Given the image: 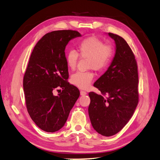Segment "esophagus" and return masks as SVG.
Here are the masks:
<instances>
[{"instance_id": "obj_1", "label": "esophagus", "mask_w": 160, "mask_h": 160, "mask_svg": "<svg viewBox=\"0 0 160 160\" xmlns=\"http://www.w3.org/2000/svg\"><path fill=\"white\" fill-rule=\"evenodd\" d=\"M80 95H87V92L86 91H80Z\"/></svg>"}]
</instances>
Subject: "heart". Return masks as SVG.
Returning <instances> with one entry per match:
<instances>
[{
  "instance_id": "b5f03b06",
  "label": "heart",
  "mask_w": 160,
  "mask_h": 160,
  "mask_svg": "<svg viewBox=\"0 0 160 160\" xmlns=\"http://www.w3.org/2000/svg\"><path fill=\"white\" fill-rule=\"evenodd\" d=\"M76 51L69 50L66 54V62L68 68L75 69L79 54L81 57L88 58V68L101 71L109 65L113 58L114 48L109 43H104L102 39L90 37L81 42L78 45ZM94 78L91 72H77L71 77L72 83L82 89L87 88Z\"/></svg>"
}]
</instances>
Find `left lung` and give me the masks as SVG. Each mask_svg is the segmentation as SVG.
Returning a JSON list of instances; mask_svg holds the SVG:
<instances>
[{
  "label": "left lung",
  "instance_id": "1",
  "mask_svg": "<svg viewBox=\"0 0 160 160\" xmlns=\"http://www.w3.org/2000/svg\"><path fill=\"white\" fill-rule=\"evenodd\" d=\"M108 35L116 43V53L107 71L93 84L102 95L88 93V114L92 126L104 136L116 134L125 127L139 101L135 56L123 38L111 32Z\"/></svg>",
  "mask_w": 160,
  "mask_h": 160
}]
</instances>
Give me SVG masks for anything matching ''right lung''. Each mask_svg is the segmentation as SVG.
Returning <instances> with one entry per match:
<instances>
[{
    "label": "right lung",
    "instance_id": "add662e5",
    "mask_svg": "<svg viewBox=\"0 0 160 160\" xmlns=\"http://www.w3.org/2000/svg\"><path fill=\"white\" fill-rule=\"evenodd\" d=\"M80 36L72 30L48 32L30 57L23 80L26 105L32 120L45 132H55L64 126L80 96L78 88L68 80L65 50L70 40ZM60 88L62 91L55 96L53 91Z\"/></svg>",
    "mask_w": 160,
    "mask_h": 160
}]
</instances>
